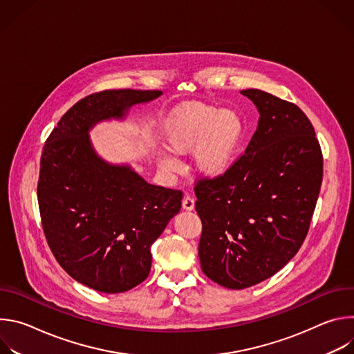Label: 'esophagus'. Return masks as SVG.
<instances>
[{
    "label": "esophagus",
    "mask_w": 354,
    "mask_h": 354,
    "mask_svg": "<svg viewBox=\"0 0 354 354\" xmlns=\"http://www.w3.org/2000/svg\"><path fill=\"white\" fill-rule=\"evenodd\" d=\"M182 207L185 210H193L194 209V198L190 197V196H185L183 200H182Z\"/></svg>",
    "instance_id": "34e87169"
}]
</instances>
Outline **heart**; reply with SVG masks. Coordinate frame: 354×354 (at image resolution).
Listing matches in <instances>:
<instances>
[{
	"mask_svg": "<svg viewBox=\"0 0 354 354\" xmlns=\"http://www.w3.org/2000/svg\"><path fill=\"white\" fill-rule=\"evenodd\" d=\"M167 148L176 156L194 149V168L203 176L221 175L234 161L243 140V122L238 113L213 105H186L175 111L165 123ZM164 171L179 168L176 160L160 156Z\"/></svg>",
	"mask_w": 354,
	"mask_h": 354,
	"instance_id": "obj_1",
	"label": "heart"
}]
</instances>
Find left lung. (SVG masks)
Listing matches in <instances>:
<instances>
[{
  "instance_id": "left-lung-1",
  "label": "left lung",
  "mask_w": 354,
  "mask_h": 354,
  "mask_svg": "<svg viewBox=\"0 0 354 354\" xmlns=\"http://www.w3.org/2000/svg\"><path fill=\"white\" fill-rule=\"evenodd\" d=\"M241 93L258 108L257 131L223 175L194 186L203 224L201 270L232 290L272 277L297 254L324 175L322 151L304 112L261 89Z\"/></svg>"
}]
</instances>
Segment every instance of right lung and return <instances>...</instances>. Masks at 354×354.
I'll use <instances>...</instances> for the list:
<instances>
[{"mask_svg": "<svg viewBox=\"0 0 354 354\" xmlns=\"http://www.w3.org/2000/svg\"><path fill=\"white\" fill-rule=\"evenodd\" d=\"M161 93L88 95L63 115L41 151L37 201L47 243L74 280L100 292H124L148 277L151 245L179 213L182 192L149 185L130 165L106 162L89 130L124 119L133 105Z\"/></svg>", "mask_w": 354, "mask_h": 354, "instance_id": "add662e5", "label": "right lung"}]
</instances>
